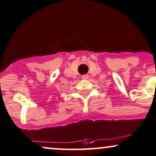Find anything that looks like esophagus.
I'll list each match as a JSON object with an SVG mask.
<instances>
[{
    "instance_id": "obj_1",
    "label": "esophagus",
    "mask_w": 156,
    "mask_h": 156,
    "mask_svg": "<svg viewBox=\"0 0 156 156\" xmlns=\"http://www.w3.org/2000/svg\"><path fill=\"white\" fill-rule=\"evenodd\" d=\"M82 79H84V80H86L89 78V76L88 75H83V76H82Z\"/></svg>"
}]
</instances>
